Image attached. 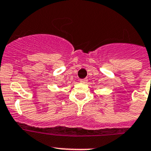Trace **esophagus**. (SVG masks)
I'll return each mask as SVG.
<instances>
[{
	"label": "esophagus",
	"mask_w": 151,
	"mask_h": 151,
	"mask_svg": "<svg viewBox=\"0 0 151 151\" xmlns=\"http://www.w3.org/2000/svg\"><path fill=\"white\" fill-rule=\"evenodd\" d=\"M80 82L82 83H85L87 82V79H81V80H80Z\"/></svg>",
	"instance_id": "34e87169"
}]
</instances>
